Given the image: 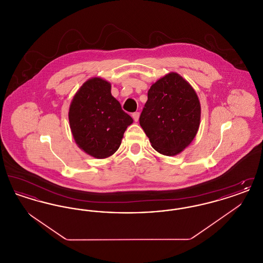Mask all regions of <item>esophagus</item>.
<instances>
[{
    "label": "esophagus",
    "instance_id": "1",
    "mask_svg": "<svg viewBox=\"0 0 263 263\" xmlns=\"http://www.w3.org/2000/svg\"><path fill=\"white\" fill-rule=\"evenodd\" d=\"M132 117H133V119H134V121H136L137 122L138 120H139V117H140V113L137 112H134L132 113Z\"/></svg>",
    "mask_w": 263,
    "mask_h": 263
}]
</instances>
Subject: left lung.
Instances as JSON below:
<instances>
[{
  "label": "left lung",
  "instance_id": "obj_1",
  "mask_svg": "<svg viewBox=\"0 0 263 263\" xmlns=\"http://www.w3.org/2000/svg\"><path fill=\"white\" fill-rule=\"evenodd\" d=\"M200 114L195 90L181 76L170 73L151 87L139 121L155 150L175 156L195 137Z\"/></svg>",
  "mask_w": 263,
  "mask_h": 263
}]
</instances>
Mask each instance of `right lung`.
Listing matches in <instances>:
<instances>
[{
    "label": "right lung",
    "instance_id": "right-lung-1",
    "mask_svg": "<svg viewBox=\"0 0 263 263\" xmlns=\"http://www.w3.org/2000/svg\"><path fill=\"white\" fill-rule=\"evenodd\" d=\"M108 82L93 78L76 93L69 109V121L78 146L97 159L118 150L126 128L133 119L111 96Z\"/></svg>",
    "mask_w": 263,
    "mask_h": 263
}]
</instances>
